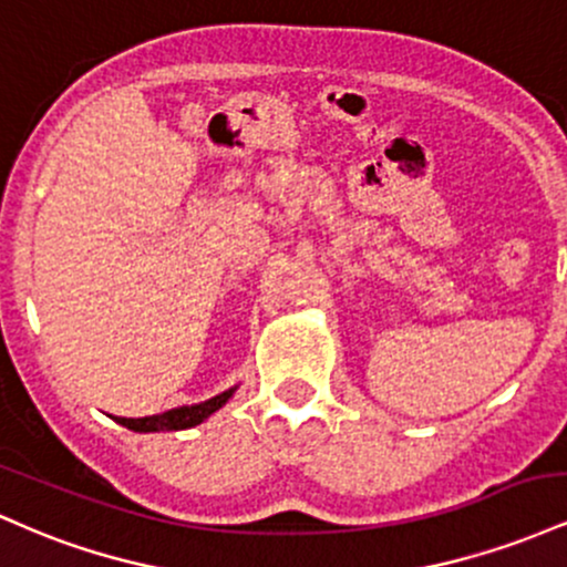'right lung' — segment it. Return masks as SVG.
Segmentation results:
<instances>
[{"label": "right lung", "mask_w": 567, "mask_h": 567, "mask_svg": "<svg viewBox=\"0 0 567 567\" xmlns=\"http://www.w3.org/2000/svg\"><path fill=\"white\" fill-rule=\"evenodd\" d=\"M234 389L229 392L213 396V400L199 402V405L192 408H173L167 413L159 415H146V419H116L122 426L133 429V432H175V429H188V426H197L202 421L207 419L210 413H216L218 408H224L229 402Z\"/></svg>", "instance_id": "obj_1"}]
</instances>
